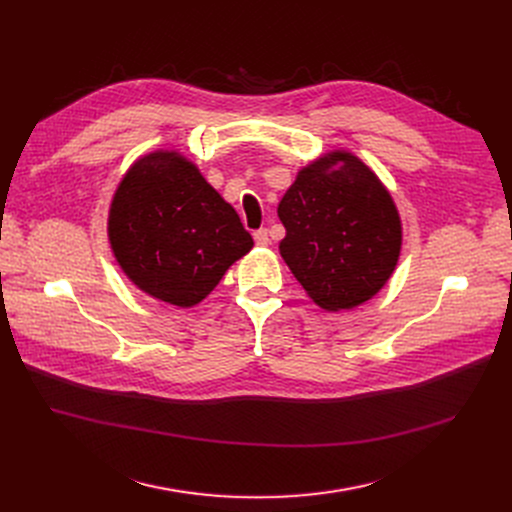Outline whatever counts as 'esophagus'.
Masks as SVG:
<instances>
[{
	"instance_id": "34e87169",
	"label": "esophagus",
	"mask_w": 512,
	"mask_h": 512,
	"mask_svg": "<svg viewBox=\"0 0 512 512\" xmlns=\"http://www.w3.org/2000/svg\"><path fill=\"white\" fill-rule=\"evenodd\" d=\"M254 241H256V246H269V243H271L269 229H258V231H254Z\"/></svg>"
}]
</instances>
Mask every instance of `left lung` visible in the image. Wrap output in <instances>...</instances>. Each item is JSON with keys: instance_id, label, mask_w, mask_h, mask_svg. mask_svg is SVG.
Wrapping results in <instances>:
<instances>
[{"instance_id": "left-lung-1", "label": "left lung", "mask_w": 512, "mask_h": 512, "mask_svg": "<svg viewBox=\"0 0 512 512\" xmlns=\"http://www.w3.org/2000/svg\"><path fill=\"white\" fill-rule=\"evenodd\" d=\"M279 252L306 294L325 310L371 300L394 273L402 225L373 170L348 152L302 168L279 202Z\"/></svg>"}]
</instances>
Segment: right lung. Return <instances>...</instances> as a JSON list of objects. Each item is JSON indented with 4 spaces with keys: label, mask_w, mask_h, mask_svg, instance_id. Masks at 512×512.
Instances as JSON below:
<instances>
[{
    "label": "right lung",
    "mask_w": 512,
    "mask_h": 512,
    "mask_svg": "<svg viewBox=\"0 0 512 512\" xmlns=\"http://www.w3.org/2000/svg\"><path fill=\"white\" fill-rule=\"evenodd\" d=\"M112 252L145 294L173 306L202 302L254 239L237 212L177 152L137 160L108 218Z\"/></svg>",
    "instance_id": "add662e5"
}]
</instances>
